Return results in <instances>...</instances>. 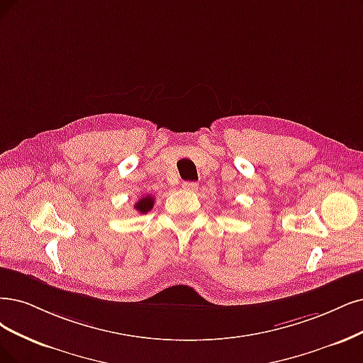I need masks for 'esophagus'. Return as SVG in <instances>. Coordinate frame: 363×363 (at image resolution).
Segmentation results:
<instances>
[{
  "mask_svg": "<svg viewBox=\"0 0 363 363\" xmlns=\"http://www.w3.org/2000/svg\"><path fill=\"white\" fill-rule=\"evenodd\" d=\"M182 189L189 190V191H196L199 189V184L191 182V181H185V182H182Z\"/></svg>",
  "mask_w": 363,
  "mask_h": 363,
  "instance_id": "obj_1",
  "label": "esophagus"
}]
</instances>
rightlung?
Masks as SVG:
<instances>
[{
  "label": "right lung",
  "mask_w": 363,
  "mask_h": 363,
  "mask_svg": "<svg viewBox=\"0 0 363 363\" xmlns=\"http://www.w3.org/2000/svg\"><path fill=\"white\" fill-rule=\"evenodd\" d=\"M152 206H154V197L151 194H146L138 200V203L134 205V209H136L139 213H146L152 209Z\"/></svg>",
  "instance_id": "1"
}]
</instances>
